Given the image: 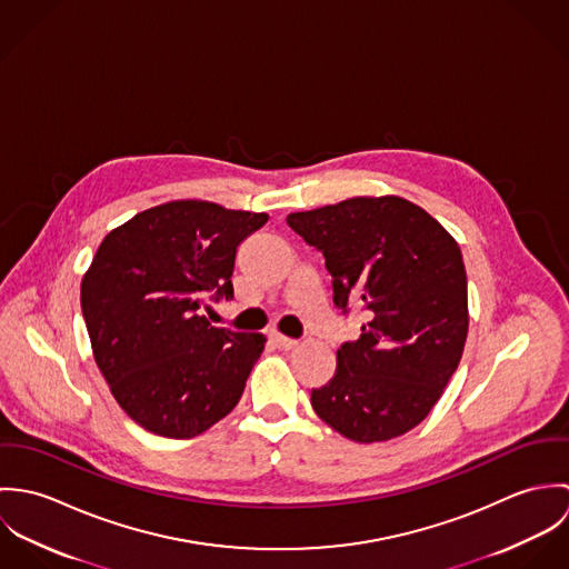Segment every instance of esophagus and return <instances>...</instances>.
<instances>
[{
    "label": "esophagus",
    "mask_w": 569,
    "mask_h": 569,
    "mask_svg": "<svg viewBox=\"0 0 569 569\" xmlns=\"http://www.w3.org/2000/svg\"><path fill=\"white\" fill-rule=\"evenodd\" d=\"M269 337H271V341H273L280 350H291V348H296V346H298V341H296V339H291V337H287V335H282V332H278V330H273Z\"/></svg>",
    "instance_id": "34e87169"
}]
</instances>
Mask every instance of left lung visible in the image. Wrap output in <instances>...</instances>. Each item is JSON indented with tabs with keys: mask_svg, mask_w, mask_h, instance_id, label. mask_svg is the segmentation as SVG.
Instances as JSON below:
<instances>
[{
	"mask_svg": "<svg viewBox=\"0 0 569 569\" xmlns=\"http://www.w3.org/2000/svg\"><path fill=\"white\" fill-rule=\"evenodd\" d=\"M287 223L325 253L335 307L346 313L355 302L368 320L337 350L335 377L311 392V406L355 442L403 436L438 403L462 359L469 298L460 247L395 194L293 212Z\"/></svg>",
	"mask_w": 569,
	"mask_h": 569,
	"instance_id": "8db88e82",
	"label": "left lung"
}]
</instances>
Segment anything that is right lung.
Masks as SVG:
<instances>
[{"label": "right lung", "instance_id": "add662e5", "mask_svg": "<svg viewBox=\"0 0 569 569\" xmlns=\"http://www.w3.org/2000/svg\"><path fill=\"white\" fill-rule=\"evenodd\" d=\"M267 219L183 199L136 214L98 247L82 318L113 399L147 431L194 438L239 403L267 339L217 328L201 309L234 298L237 247Z\"/></svg>", "mask_w": 569, "mask_h": 569}]
</instances>
